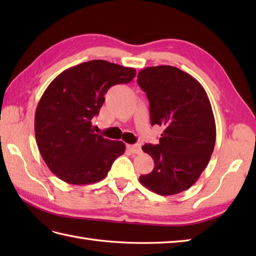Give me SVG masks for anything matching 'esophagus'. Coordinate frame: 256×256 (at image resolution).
Segmentation results:
<instances>
[{
	"label": "esophagus",
	"mask_w": 256,
	"mask_h": 256,
	"mask_svg": "<svg viewBox=\"0 0 256 256\" xmlns=\"http://www.w3.org/2000/svg\"><path fill=\"white\" fill-rule=\"evenodd\" d=\"M128 150L131 152L132 154H140V153H142V150H140V144L128 145Z\"/></svg>",
	"instance_id": "esophagus-1"
}]
</instances>
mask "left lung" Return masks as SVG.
<instances>
[{"label":"left lung","mask_w":256,"mask_h":256,"mask_svg":"<svg viewBox=\"0 0 256 256\" xmlns=\"http://www.w3.org/2000/svg\"><path fill=\"white\" fill-rule=\"evenodd\" d=\"M138 84L150 102V124L164 128L160 144H145L155 167L140 182L160 196L189 189L208 165L216 144L214 112L204 86L172 66L142 69Z\"/></svg>","instance_id":"1"}]
</instances>
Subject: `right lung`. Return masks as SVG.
<instances>
[{"instance_id":"add662e5","label":"right lung","mask_w":256,"mask_h":256,"mask_svg":"<svg viewBox=\"0 0 256 256\" xmlns=\"http://www.w3.org/2000/svg\"><path fill=\"white\" fill-rule=\"evenodd\" d=\"M134 68L90 60L64 70L42 94L35 113V138L48 168L72 184L102 180L120 155L121 140L94 133L91 120L99 114L112 86L132 81Z\"/></svg>"}]
</instances>
